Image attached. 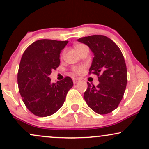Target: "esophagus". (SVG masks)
Returning <instances> with one entry per match:
<instances>
[{
    "label": "esophagus",
    "mask_w": 149,
    "mask_h": 149,
    "mask_svg": "<svg viewBox=\"0 0 149 149\" xmlns=\"http://www.w3.org/2000/svg\"><path fill=\"white\" fill-rule=\"evenodd\" d=\"M79 81H80L79 78H73V83H74V84H76V83L79 82Z\"/></svg>",
    "instance_id": "esophagus-1"
}]
</instances>
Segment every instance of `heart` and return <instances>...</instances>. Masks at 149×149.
Masks as SVG:
<instances>
[{
  "instance_id": "heart-1",
  "label": "heart",
  "mask_w": 149,
  "mask_h": 149,
  "mask_svg": "<svg viewBox=\"0 0 149 149\" xmlns=\"http://www.w3.org/2000/svg\"><path fill=\"white\" fill-rule=\"evenodd\" d=\"M83 46V45H76L75 46V48H76V49H78V48H80L81 47H82ZM83 71H84V66H78V67H76V68H73V71L75 72L76 73H77V74H81V73H83Z\"/></svg>"
}]
</instances>
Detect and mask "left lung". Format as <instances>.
<instances>
[{
    "mask_svg": "<svg viewBox=\"0 0 149 149\" xmlns=\"http://www.w3.org/2000/svg\"><path fill=\"white\" fill-rule=\"evenodd\" d=\"M91 49L94 54L89 73L98 76L99 84L91 86L84 93V99L96 113L112 112L123 97L127 86V66L118 46L104 35H91L78 39Z\"/></svg>",
    "mask_w": 149,
    "mask_h": 149,
    "instance_id": "8db88e82",
    "label": "left lung"
}]
</instances>
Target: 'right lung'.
Listing matches in <instances>:
<instances>
[{"instance_id": "add662e5", "label": "right lung", "mask_w": 149, "mask_h": 149, "mask_svg": "<svg viewBox=\"0 0 149 149\" xmlns=\"http://www.w3.org/2000/svg\"><path fill=\"white\" fill-rule=\"evenodd\" d=\"M68 41L40 40L24 51L19 63L17 83L22 101L32 113L47 117L61 108L73 81L66 76L56 83L49 76L60 64V53Z\"/></svg>"}]
</instances>
